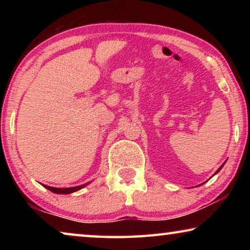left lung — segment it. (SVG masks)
<instances>
[{
    "mask_svg": "<svg viewBox=\"0 0 250 250\" xmlns=\"http://www.w3.org/2000/svg\"><path fill=\"white\" fill-rule=\"evenodd\" d=\"M224 164H225V162H224V163H223V166H221V167H219V168H218V170H217L216 172H215V174H217V173H218L219 171H221V170H222V167H224ZM215 174H214V175H215Z\"/></svg>",
    "mask_w": 250,
    "mask_h": 250,
    "instance_id": "8db88e82",
    "label": "left lung"
}]
</instances>
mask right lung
I'll list each match as a JSON object with an SVG mask.
<instances>
[{
	"mask_svg": "<svg viewBox=\"0 0 250 250\" xmlns=\"http://www.w3.org/2000/svg\"><path fill=\"white\" fill-rule=\"evenodd\" d=\"M90 183V182H89ZM89 183H84L83 185H78V186H74V188H53V186H48V185H44L45 188L49 189L50 192H53L55 194H70V193H74V192H77L79 189H82L84 186H87Z\"/></svg>",
	"mask_w": 250,
	"mask_h": 250,
	"instance_id": "obj_1",
	"label": "right lung"
}]
</instances>
